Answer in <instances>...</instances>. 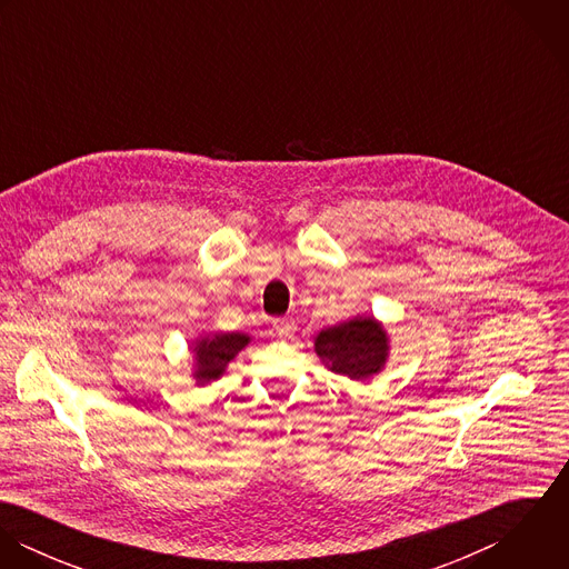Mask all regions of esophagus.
I'll return each mask as SVG.
<instances>
[{"instance_id":"34e87169","label":"esophagus","mask_w":569,"mask_h":569,"mask_svg":"<svg viewBox=\"0 0 569 569\" xmlns=\"http://www.w3.org/2000/svg\"><path fill=\"white\" fill-rule=\"evenodd\" d=\"M273 330H276L280 337H291V335L298 330V326H296L293 320L278 318V320H273Z\"/></svg>"}]
</instances>
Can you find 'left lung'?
<instances>
[{
	"mask_svg": "<svg viewBox=\"0 0 569 569\" xmlns=\"http://www.w3.org/2000/svg\"><path fill=\"white\" fill-rule=\"evenodd\" d=\"M316 350L332 372L366 381L386 363L388 339L375 320L357 318L322 330L316 339Z\"/></svg>",
	"mask_w": 569,
	"mask_h": 569,
	"instance_id": "left-lung-1",
	"label": "left lung"
}]
</instances>
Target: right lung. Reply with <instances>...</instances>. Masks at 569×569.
<instances>
[{
	"label": "right lung",
	"instance_id": "1",
	"mask_svg": "<svg viewBox=\"0 0 569 569\" xmlns=\"http://www.w3.org/2000/svg\"><path fill=\"white\" fill-rule=\"evenodd\" d=\"M249 337L241 332H228V335H214L206 337L197 343V381L208 383L210 379H219L226 372V366L239 355L247 346Z\"/></svg>",
	"mask_w": 569,
	"mask_h": 569
}]
</instances>
